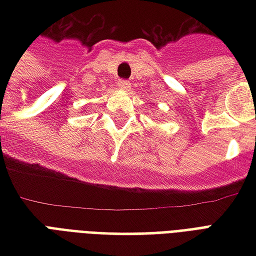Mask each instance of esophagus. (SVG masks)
I'll return each instance as SVG.
<instances>
[{"label": "esophagus", "mask_w": 256, "mask_h": 256, "mask_svg": "<svg viewBox=\"0 0 256 256\" xmlns=\"http://www.w3.org/2000/svg\"><path fill=\"white\" fill-rule=\"evenodd\" d=\"M118 86H119V89L128 90L130 89V82L126 80V79H119V80H118Z\"/></svg>", "instance_id": "esophagus-1"}]
</instances>
